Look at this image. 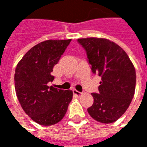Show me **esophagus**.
I'll return each mask as SVG.
<instances>
[{"instance_id": "1", "label": "esophagus", "mask_w": 147, "mask_h": 147, "mask_svg": "<svg viewBox=\"0 0 147 147\" xmlns=\"http://www.w3.org/2000/svg\"><path fill=\"white\" fill-rule=\"evenodd\" d=\"M73 93L74 95L77 96V97H80L81 96H82V92H78V91H76V90H74L73 91Z\"/></svg>"}]
</instances>
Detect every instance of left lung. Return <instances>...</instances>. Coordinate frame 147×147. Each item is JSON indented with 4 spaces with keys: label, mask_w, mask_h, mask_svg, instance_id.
Returning <instances> with one entry per match:
<instances>
[{
    "label": "left lung",
    "mask_w": 147,
    "mask_h": 147,
    "mask_svg": "<svg viewBox=\"0 0 147 147\" xmlns=\"http://www.w3.org/2000/svg\"><path fill=\"white\" fill-rule=\"evenodd\" d=\"M92 71L101 77L99 93H92L93 105L88 109L95 120L111 123L128 108L135 92L136 71L127 53L105 38H79Z\"/></svg>",
    "instance_id": "8db88e82"
}]
</instances>
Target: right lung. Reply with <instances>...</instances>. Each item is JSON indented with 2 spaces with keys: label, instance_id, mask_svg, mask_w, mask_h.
<instances>
[{
  "label": "right lung",
  "instance_id": "1",
  "mask_svg": "<svg viewBox=\"0 0 147 147\" xmlns=\"http://www.w3.org/2000/svg\"><path fill=\"white\" fill-rule=\"evenodd\" d=\"M68 40H47L32 47L18 63L14 87L21 107L33 121L43 126L59 123L73 98L70 90L48 87L55 65L70 43Z\"/></svg>",
  "mask_w": 147,
  "mask_h": 147
}]
</instances>
